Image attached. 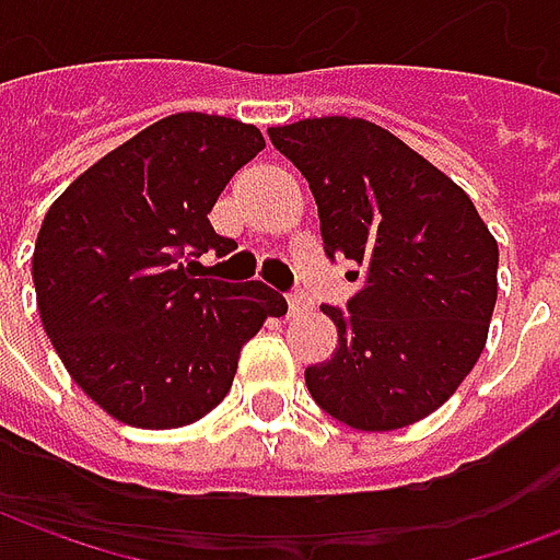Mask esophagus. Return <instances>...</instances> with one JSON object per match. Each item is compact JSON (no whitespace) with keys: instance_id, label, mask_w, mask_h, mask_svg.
<instances>
[{"instance_id":"34e87169","label":"esophagus","mask_w":560,"mask_h":560,"mask_svg":"<svg viewBox=\"0 0 560 560\" xmlns=\"http://www.w3.org/2000/svg\"><path fill=\"white\" fill-rule=\"evenodd\" d=\"M288 308H291V315H305L308 308H312V300H308V293L305 291H293L291 296H288Z\"/></svg>"}]
</instances>
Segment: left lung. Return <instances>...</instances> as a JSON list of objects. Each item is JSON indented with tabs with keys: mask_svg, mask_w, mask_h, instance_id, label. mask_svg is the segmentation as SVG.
Masks as SVG:
<instances>
[{
	"mask_svg": "<svg viewBox=\"0 0 560 560\" xmlns=\"http://www.w3.org/2000/svg\"><path fill=\"white\" fill-rule=\"evenodd\" d=\"M267 135L308 179L329 260L363 267L345 308L320 305L339 348L305 369L312 399L363 432L429 417L486 345L498 300L492 233L453 179L375 122L324 116Z\"/></svg>",
	"mask_w": 560,
	"mask_h": 560,
	"instance_id": "obj_1",
	"label": "left lung"
}]
</instances>
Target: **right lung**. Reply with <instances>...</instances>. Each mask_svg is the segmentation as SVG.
I'll return each mask as SVG.
<instances>
[{"mask_svg": "<svg viewBox=\"0 0 560 560\" xmlns=\"http://www.w3.org/2000/svg\"><path fill=\"white\" fill-rule=\"evenodd\" d=\"M260 149V131L228 116H164L47 209L32 257L44 332L119 422L200 420L228 396L245 341L288 312L264 281L197 279V257L236 248L209 212Z\"/></svg>", "mask_w": 560, "mask_h": 560, "instance_id": "1", "label": "right lung"}]
</instances>
